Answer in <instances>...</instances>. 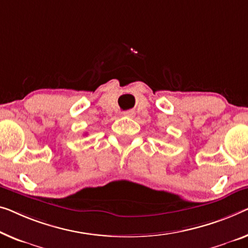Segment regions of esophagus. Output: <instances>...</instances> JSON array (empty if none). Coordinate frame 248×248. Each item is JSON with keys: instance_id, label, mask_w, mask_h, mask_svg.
Instances as JSON below:
<instances>
[{"instance_id": "esophagus-1", "label": "esophagus", "mask_w": 248, "mask_h": 248, "mask_svg": "<svg viewBox=\"0 0 248 248\" xmlns=\"http://www.w3.org/2000/svg\"><path fill=\"white\" fill-rule=\"evenodd\" d=\"M123 114H124V116H125V117L132 118V117L135 116V112H134V111H131V110H128V111H124Z\"/></svg>"}]
</instances>
